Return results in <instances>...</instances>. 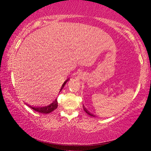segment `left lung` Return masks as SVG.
I'll use <instances>...</instances> for the list:
<instances>
[{
  "mask_svg": "<svg viewBox=\"0 0 151 151\" xmlns=\"http://www.w3.org/2000/svg\"><path fill=\"white\" fill-rule=\"evenodd\" d=\"M84 111H85V112H86V113H87V114H88V115H90V116H93V117H95L93 115H92V114H91V113H89V112H88V111L87 110H86V109L85 108H84Z\"/></svg>",
  "mask_w": 151,
  "mask_h": 151,
  "instance_id": "obj_1",
  "label": "left lung"
}]
</instances>
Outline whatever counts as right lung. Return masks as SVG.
<instances>
[{
    "label": "right lung",
    "mask_w": 151,
    "mask_h": 151,
    "mask_svg": "<svg viewBox=\"0 0 151 151\" xmlns=\"http://www.w3.org/2000/svg\"><path fill=\"white\" fill-rule=\"evenodd\" d=\"M69 78L67 80H65V82H64L63 84V85L61 86V88L60 90V91H61L62 90H63V88H64V86L67 83V81H69ZM30 107V108H32V109H34V111H37V112H39V113H45V114H47V113H50L51 112H52L53 111H54L55 109H57L58 107V101H57V99H55V100L53 101V102L50 104L48 106H40V107H34V106H29Z\"/></svg>",
    "instance_id": "add662e5"
}]
</instances>
